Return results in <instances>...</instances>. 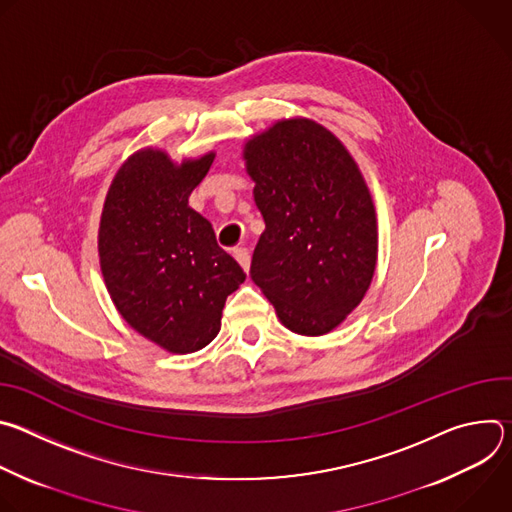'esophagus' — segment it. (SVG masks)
Returning a JSON list of instances; mask_svg holds the SVG:
<instances>
[{"instance_id":"34e87169","label":"esophagus","mask_w":512,"mask_h":512,"mask_svg":"<svg viewBox=\"0 0 512 512\" xmlns=\"http://www.w3.org/2000/svg\"><path fill=\"white\" fill-rule=\"evenodd\" d=\"M233 253H235V259L239 261V265H241L245 271H249V267H251V255H249V249H247V247H237Z\"/></svg>"}]
</instances>
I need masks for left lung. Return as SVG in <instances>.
I'll return each instance as SVG.
<instances>
[{
    "label": "left lung",
    "mask_w": 512,
    "mask_h": 512,
    "mask_svg": "<svg viewBox=\"0 0 512 512\" xmlns=\"http://www.w3.org/2000/svg\"><path fill=\"white\" fill-rule=\"evenodd\" d=\"M265 231L251 277L291 332L336 328L377 263L375 206L344 145L310 119L279 121L245 145Z\"/></svg>",
    "instance_id": "obj_1"
}]
</instances>
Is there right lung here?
<instances>
[{"label": "right lung", "mask_w": 512, "mask_h": 512, "mask_svg": "<svg viewBox=\"0 0 512 512\" xmlns=\"http://www.w3.org/2000/svg\"><path fill=\"white\" fill-rule=\"evenodd\" d=\"M214 154L174 166L143 150L117 172L101 216V271L125 322L170 352H194L221 330L229 294L245 281L206 218L188 206Z\"/></svg>", "instance_id": "obj_1"}]
</instances>
